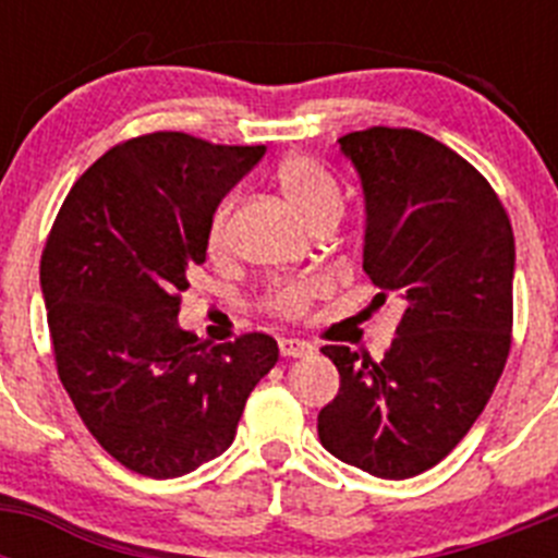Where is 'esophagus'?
<instances>
[{
    "mask_svg": "<svg viewBox=\"0 0 558 558\" xmlns=\"http://www.w3.org/2000/svg\"><path fill=\"white\" fill-rule=\"evenodd\" d=\"M279 352L284 357H310L313 354V343H307L302 338H282L279 340Z\"/></svg>",
    "mask_w": 558,
    "mask_h": 558,
    "instance_id": "1",
    "label": "esophagus"
}]
</instances>
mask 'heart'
Masks as SVG:
<instances>
[{
	"instance_id": "b5f03b06",
	"label": "heart",
	"mask_w": 558,
	"mask_h": 558,
	"mask_svg": "<svg viewBox=\"0 0 558 558\" xmlns=\"http://www.w3.org/2000/svg\"><path fill=\"white\" fill-rule=\"evenodd\" d=\"M276 181L282 186L284 198L293 204V209L302 215L307 223H315L324 215H332L338 211L340 215V190L332 179H329V172L324 167L315 165L313 159H304V156H290L279 165L276 170ZM229 215H231V204L218 206L215 211V218H211L209 226V245L215 251L223 248L226 243V229H229ZM324 284L318 279H302V282H288L282 288H276L274 304L276 313L282 315H302L307 310V304L313 302L315 295L322 293Z\"/></svg>"
}]
</instances>
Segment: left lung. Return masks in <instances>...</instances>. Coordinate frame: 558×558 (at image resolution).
<instances>
[{
	"label": "left lung",
	"mask_w": 558,
	"mask_h": 558,
	"mask_svg": "<svg viewBox=\"0 0 558 558\" xmlns=\"http://www.w3.org/2000/svg\"><path fill=\"white\" fill-rule=\"evenodd\" d=\"M363 190V270L405 302L379 363L322 352L340 374L318 413L324 450L386 481L430 470L481 416L511 347L514 234L481 172L408 128L338 140Z\"/></svg>",
	"instance_id": "8db88e82"
}]
</instances>
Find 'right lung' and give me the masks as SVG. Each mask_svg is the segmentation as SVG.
<instances>
[{"label": "right lung", "instance_id": "obj_1", "mask_svg": "<svg viewBox=\"0 0 558 558\" xmlns=\"http://www.w3.org/2000/svg\"><path fill=\"white\" fill-rule=\"evenodd\" d=\"M265 156L161 131L122 142L69 190L41 256L49 335L83 425L122 466L181 477L234 441L270 335L209 347L181 329L186 270L220 201Z\"/></svg>", "mask_w": 558, "mask_h": 558}]
</instances>
